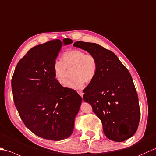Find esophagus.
Listing matches in <instances>:
<instances>
[{
  "mask_svg": "<svg viewBox=\"0 0 156 156\" xmlns=\"http://www.w3.org/2000/svg\"><path fill=\"white\" fill-rule=\"evenodd\" d=\"M77 93H79V95H81V98H83V92H82V91H77Z\"/></svg>",
  "mask_w": 156,
  "mask_h": 156,
  "instance_id": "obj_1",
  "label": "esophagus"
}]
</instances>
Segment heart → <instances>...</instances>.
Returning <instances> with one entry per match:
<instances>
[{
  "instance_id": "heart-1",
  "label": "heart",
  "mask_w": 156,
  "mask_h": 156,
  "mask_svg": "<svg viewBox=\"0 0 156 156\" xmlns=\"http://www.w3.org/2000/svg\"><path fill=\"white\" fill-rule=\"evenodd\" d=\"M68 71H71V78L67 82L66 87L81 89L84 83L88 84L95 78L98 71V60L91 53H85L79 49L69 50L62 55L61 61H56L53 64V75L58 83H65Z\"/></svg>"
}]
</instances>
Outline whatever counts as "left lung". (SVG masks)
I'll return each mask as SVG.
<instances>
[{"label":"left lung","instance_id":"1","mask_svg":"<svg viewBox=\"0 0 156 156\" xmlns=\"http://www.w3.org/2000/svg\"><path fill=\"white\" fill-rule=\"evenodd\" d=\"M73 46L96 57L95 78L83 90V100L101 121L108 139L123 141L136 132L140 118L138 96L127 69L112 51L98 44L77 41Z\"/></svg>","mask_w":156,"mask_h":156}]
</instances>
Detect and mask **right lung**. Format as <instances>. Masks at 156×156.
Wrapping results in <instances>:
<instances>
[{"instance_id":"1","label":"right lung","mask_w":156,"mask_h":156,"mask_svg":"<svg viewBox=\"0 0 156 156\" xmlns=\"http://www.w3.org/2000/svg\"><path fill=\"white\" fill-rule=\"evenodd\" d=\"M53 40L30 49L15 68L11 85L14 103L25 126L39 137L59 141L73 133L82 98L55 79L53 66L63 44Z\"/></svg>"}]
</instances>
